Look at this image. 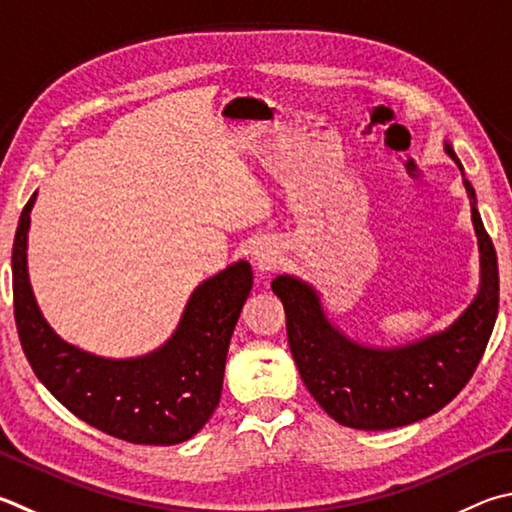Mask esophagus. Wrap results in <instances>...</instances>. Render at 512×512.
<instances>
[{
	"mask_svg": "<svg viewBox=\"0 0 512 512\" xmlns=\"http://www.w3.org/2000/svg\"><path fill=\"white\" fill-rule=\"evenodd\" d=\"M277 255H280V246H277V241L271 237H259L255 244L250 246V257H253L255 266L262 268V271H268V268L275 266Z\"/></svg>",
	"mask_w": 512,
	"mask_h": 512,
	"instance_id": "34e87169",
	"label": "esophagus"
}]
</instances>
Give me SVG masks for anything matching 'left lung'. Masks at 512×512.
<instances>
[{
    "label": "left lung",
    "instance_id": "left-lung-1",
    "mask_svg": "<svg viewBox=\"0 0 512 512\" xmlns=\"http://www.w3.org/2000/svg\"><path fill=\"white\" fill-rule=\"evenodd\" d=\"M443 150L459 167L479 248V288L457 320L405 345L378 347L338 329L313 284L277 275L271 288L286 311L288 345L306 389L333 421L353 430H392L427 418L457 396L486 351L499 311L495 246L450 141Z\"/></svg>",
    "mask_w": 512,
    "mask_h": 512
}]
</instances>
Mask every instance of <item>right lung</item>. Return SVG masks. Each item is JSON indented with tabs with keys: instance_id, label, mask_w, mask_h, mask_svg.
Instances as JSON below:
<instances>
[{
	"instance_id": "obj_1",
	"label": "right lung",
	"mask_w": 512,
	"mask_h": 512,
	"mask_svg": "<svg viewBox=\"0 0 512 512\" xmlns=\"http://www.w3.org/2000/svg\"><path fill=\"white\" fill-rule=\"evenodd\" d=\"M37 192L26 203L13 244V300L22 349L35 376L96 430L141 445L192 439L215 412L232 331L253 288L248 262L226 266L190 293L161 347L105 358L62 340L37 306L29 280V230Z\"/></svg>"
}]
</instances>
